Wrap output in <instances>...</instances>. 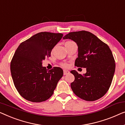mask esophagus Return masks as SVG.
<instances>
[{
    "label": "esophagus",
    "mask_w": 125,
    "mask_h": 125,
    "mask_svg": "<svg viewBox=\"0 0 125 125\" xmlns=\"http://www.w3.org/2000/svg\"><path fill=\"white\" fill-rule=\"evenodd\" d=\"M70 73V71H68V70H63V74H64V75L68 74V73Z\"/></svg>",
    "instance_id": "esophagus-1"
}]
</instances>
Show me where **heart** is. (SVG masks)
Listing matches in <instances>:
<instances>
[{
	"mask_svg": "<svg viewBox=\"0 0 125 125\" xmlns=\"http://www.w3.org/2000/svg\"><path fill=\"white\" fill-rule=\"evenodd\" d=\"M74 43L73 42L70 41L66 42L65 44H71V43ZM62 66H63V67H67L68 66V64H66V63H63V64H62Z\"/></svg>",
	"mask_w": 125,
	"mask_h": 125,
	"instance_id": "heart-1",
	"label": "heart"
}]
</instances>
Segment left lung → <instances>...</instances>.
Masks as SVG:
<instances>
[{
  "mask_svg": "<svg viewBox=\"0 0 125 125\" xmlns=\"http://www.w3.org/2000/svg\"><path fill=\"white\" fill-rule=\"evenodd\" d=\"M63 38L76 43L78 55L75 66L87 70L83 75L75 70L71 71L75 76L71 84L72 90L86 101L99 99L108 91L115 72V61L109 47L95 35L85 31L70 32Z\"/></svg>",
  "mask_w": 125,
  "mask_h": 125,
  "instance_id": "left-lung-1",
  "label": "left lung"
}]
</instances>
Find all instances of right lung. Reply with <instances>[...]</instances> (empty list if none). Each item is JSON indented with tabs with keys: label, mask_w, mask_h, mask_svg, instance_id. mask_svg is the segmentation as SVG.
Returning <instances> with one entry per match:
<instances>
[{
	"label": "right lung",
	"mask_w": 125,
	"mask_h": 125,
	"mask_svg": "<svg viewBox=\"0 0 125 125\" xmlns=\"http://www.w3.org/2000/svg\"><path fill=\"white\" fill-rule=\"evenodd\" d=\"M62 33L40 32L20 43L10 62V73L16 88L28 101L40 103L52 95L63 71L55 67L48 70L42 61L63 37Z\"/></svg>",
	"instance_id": "1"
}]
</instances>
